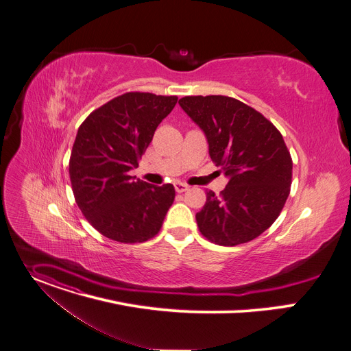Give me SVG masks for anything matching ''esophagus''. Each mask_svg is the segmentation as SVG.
I'll use <instances>...</instances> for the list:
<instances>
[{
	"label": "esophagus",
	"mask_w": 351,
	"mask_h": 351,
	"mask_svg": "<svg viewBox=\"0 0 351 351\" xmlns=\"http://www.w3.org/2000/svg\"><path fill=\"white\" fill-rule=\"evenodd\" d=\"M173 186H175V190H176L178 193H183V192H186V190L189 189V186L184 184V183H182V182H175Z\"/></svg>",
	"instance_id": "obj_1"
}]
</instances>
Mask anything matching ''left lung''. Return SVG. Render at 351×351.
Segmentation results:
<instances>
[{
  "label": "left lung",
  "mask_w": 351,
  "mask_h": 351,
  "mask_svg": "<svg viewBox=\"0 0 351 351\" xmlns=\"http://www.w3.org/2000/svg\"><path fill=\"white\" fill-rule=\"evenodd\" d=\"M179 105L203 130L210 158L228 178L219 196L207 192L196 214L200 232L221 246L258 238L290 195L293 161L282 136L262 113L230 97H184Z\"/></svg>",
  "instance_id": "left-lung-1"
}]
</instances>
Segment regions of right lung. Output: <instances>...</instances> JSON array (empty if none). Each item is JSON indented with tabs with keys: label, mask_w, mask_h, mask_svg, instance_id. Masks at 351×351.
Returning a JSON list of instances; mask_svg holds the SVG:
<instances>
[{
	"label": "right lung",
	"mask_w": 351,
	"mask_h": 351,
	"mask_svg": "<svg viewBox=\"0 0 351 351\" xmlns=\"http://www.w3.org/2000/svg\"><path fill=\"white\" fill-rule=\"evenodd\" d=\"M176 97L127 92L93 110L80 125L70 158L75 202L90 226L123 243L155 237L175 200L171 183L134 180L129 171L149 145Z\"/></svg>",
	"instance_id": "obj_1"
}]
</instances>
